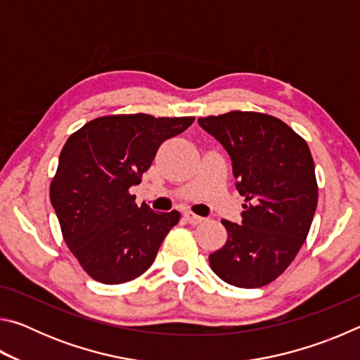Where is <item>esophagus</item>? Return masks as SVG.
<instances>
[{"label": "esophagus", "instance_id": "1", "mask_svg": "<svg viewBox=\"0 0 360 360\" xmlns=\"http://www.w3.org/2000/svg\"><path fill=\"white\" fill-rule=\"evenodd\" d=\"M184 219L186 221L188 222V224H192V225H197V224H202L203 221H205V217H200V216H197V214H193V212H191V211H184Z\"/></svg>", "mask_w": 360, "mask_h": 360}]
</instances>
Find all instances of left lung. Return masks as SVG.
Returning a JSON list of instances; mask_svg holds the SVG:
<instances>
[{
  "label": "left lung",
  "mask_w": 360,
  "mask_h": 360,
  "mask_svg": "<svg viewBox=\"0 0 360 360\" xmlns=\"http://www.w3.org/2000/svg\"><path fill=\"white\" fill-rule=\"evenodd\" d=\"M198 125L229 152L245 197L241 222L222 221L229 240L210 254L212 271L236 288L270 284L295 259L318 206L314 162L307 141L273 115L231 111Z\"/></svg>",
  "instance_id": "left-lung-1"
}]
</instances>
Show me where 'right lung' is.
Wrapping results in <instances>:
<instances>
[{"instance_id": "right-lung-1", "label": "right lung", "mask_w": 360, "mask_h": 360, "mask_svg": "<svg viewBox=\"0 0 360 360\" xmlns=\"http://www.w3.org/2000/svg\"><path fill=\"white\" fill-rule=\"evenodd\" d=\"M195 117L117 114L90 120L68 138L51 182L65 243L96 281L122 284L148 270L178 211L138 206L129 188L141 182L163 141Z\"/></svg>"}]
</instances>
